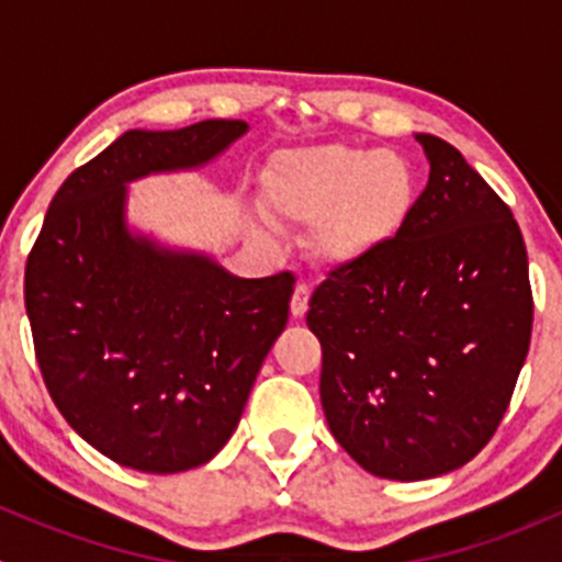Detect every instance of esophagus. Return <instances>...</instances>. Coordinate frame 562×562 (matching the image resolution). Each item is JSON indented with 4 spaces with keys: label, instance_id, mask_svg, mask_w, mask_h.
I'll use <instances>...</instances> for the list:
<instances>
[{
    "label": "esophagus",
    "instance_id": "1",
    "mask_svg": "<svg viewBox=\"0 0 562 562\" xmlns=\"http://www.w3.org/2000/svg\"><path fill=\"white\" fill-rule=\"evenodd\" d=\"M307 304H310V288L304 285V282H299L296 291H293L291 296V315L304 317V313H307Z\"/></svg>",
    "mask_w": 562,
    "mask_h": 562
}]
</instances>
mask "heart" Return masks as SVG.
Segmentation results:
<instances>
[{
    "label": "heart",
    "mask_w": 562,
    "mask_h": 562,
    "mask_svg": "<svg viewBox=\"0 0 562 562\" xmlns=\"http://www.w3.org/2000/svg\"><path fill=\"white\" fill-rule=\"evenodd\" d=\"M416 171L396 151L353 144L285 149L263 173L271 220L313 228L326 263L350 266L389 247L416 206Z\"/></svg>",
    "instance_id": "heart-1"
}]
</instances>
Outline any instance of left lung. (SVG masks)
Returning <instances> with one entry per match:
<instances>
[{
	"label": "left lung",
	"mask_w": 562,
	"mask_h": 562,
	"mask_svg": "<svg viewBox=\"0 0 562 562\" xmlns=\"http://www.w3.org/2000/svg\"><path fill=\"white\" fill-rule=\"evenodd\" d=\"M416 140L429 181L402 234L334 269L307 313L328 429L361 468L394 481L443 475L490 443L532 331L512 209L454 146Z\"/></svg>",
	"instance_id": "8db88e82"
}]
</instances>
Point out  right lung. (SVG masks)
I'll return each instance as SVG.
<instances>
[{"label":"right lung","instance_id":"obj_1","mask_svg":"<svg viewBox=\"0 0 562 562\" xmlns=\"http://www.w3.org/2000/svg\"><path fill=\"white\" fill-rule=\"evenodd\" d=\"M247 133L239 119L127 130L56 190L24 277L40 372L89 446L140 473L209 462L234 435L288 323L291 271L245 280L127 228V184L190 171Z\"/></svg>","mask_w":562,"mask_h":562}]
</instances>
